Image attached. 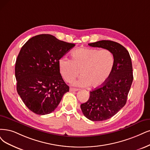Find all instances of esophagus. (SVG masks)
Instances as JSON below:
<instances>
[{
	"label": "esophagus",
	"mask_w": 150,
	"mask_h": 150,
	"mask_svg": "<svg viewBox=\"0 0 150 150\" xmlns=\"http://www.w3.org/2000/svg\"><path fill=\"white\" fill-rule=\"evenodd\" d=\"M79 89H76V88H70V91L71 92H74V91H78Z\"/></svg>",
	"instance_id": "1"
}]
</instances>
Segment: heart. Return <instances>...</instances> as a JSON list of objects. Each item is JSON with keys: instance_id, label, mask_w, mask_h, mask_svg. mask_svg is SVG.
I'll return each mask as SVG.
<instances>
[{"instance_id": "heart-1", "label": "heart", "mask_w": 150, "mask_h": 150, "mask_svg": "<svg viewBox=\"0 0 150 150\" xmlns=\"http://www.w3.org/2000/svg\"><path fill=\"white\" fill-rule=\"evenodd\" d=\"M71 60L66 57L59 60V71L67 82L74 80L80 71L82 76L74 83L78 86H102L109 79L114 68V55L107 49L79 48L71 53Z\"/></svg>"}]
</instances>
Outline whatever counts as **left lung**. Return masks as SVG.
Here are the masks:
<instances>
[{
	"label": "left lung",
	"mask_w": 150,
	"mask_h": 150,
	"mask_svg": "<svg viewBox=\"0 0 150 150\" xmlns=\"http://www.w3.org/2000/svg\"><path fill=\"white\" fill-rule=\"evenodd\" d=\"M88 45L109 49L115 58L114 68L109 79L101 87L90 91L88 100L80 106L87 119L103 121L113 117L126 104L134 80L132 60L128 51L118 42L102 40Z\"/></svg>",
	"instance_id": "obj_1"
}]
</instances>
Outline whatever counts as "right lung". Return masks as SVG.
<instances>
[{
	"instance_id": "1",
	"label": "right lung",
	"mask_w": 150,
	"mask_h": 150,
	"mask_svg": "<svg viewBox=\"0 0 150 150\" xmlns=\"http://www.w3.org/2000/svg\"><path fill=\"white\" fill-rule=\"evenodd\" d=\"M75 46L44 34L31 38L21 47L15 68L16 90L31 111L38 115L51 113L69 91L58 62Z\"/></svg>"
}]
</instances>
